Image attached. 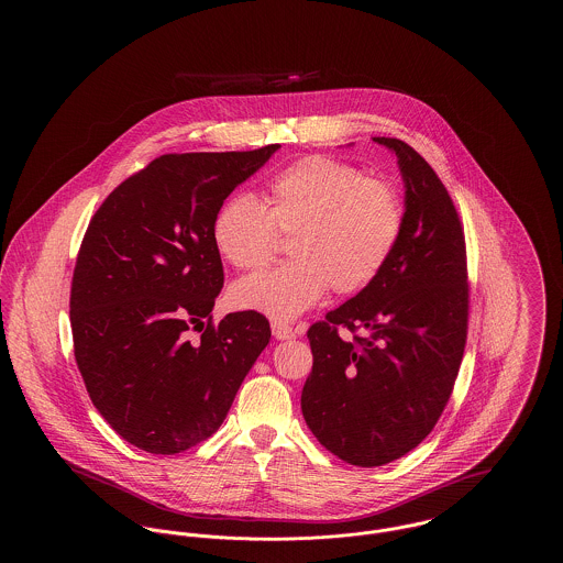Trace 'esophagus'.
Wrapping results in <instances>:
<instances>
[{
    "label": "esophagus",
    "instance_id": "34e87169",
    "mask_svg": "<svg viewBox=\"0 0 563 563\" xmlns=\"http://www.w3.org/2000/svg\"><path fill=\"white\" fill-rule=\"evenodd\" d=\"M272 335L276 340H294L295 329L289 324H283V322H272Z\"/></svg>",
    "mask_w": 563,
    "mask_h": 563
}]
</instances>
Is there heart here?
Masks as SVG:
<instances>
[{
  "mask_svg": "<svg viewBox=\"0 0 563 563\" xmlns=\"http://www.w3.org/2000/svg\"><path fill=\"white\" fill-rule=\"evenodd\" d=\"M401 194L349 162L310 156L274 175L268 209L251 194L230 196L214 214L213 244L234 268H266L276 230L294 234V262L239 280L230 299L272 321H294L329 291L374 285L401 241Z\"/></svg>",
  "mask_w": 563,
  "mask_h": 563,
  "instance_id": "obj_1",
  "label": "heart"
}]
</instances>
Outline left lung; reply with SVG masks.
Segmentation results:
<instances>
[{
  "label": "left lung",
  "instance_id": "8db88e82",
  "mask_svg": "<svg viewBox=\"0 0 563 563\" xmlns=\"http://www.w3.org/2000/svg\"><path fill=\"white\" fill-rule=\"evenodd\" d=\"M374 141L401 168V241L374 285L308 329L314 365L301 390L303 420L322 448L367 468L429 437L454 390L468 329L466 246L448 189L401 139ZM340 325L353 338L340 339Z\"/></svg>",
  "mask_w": 563,
  "mask_h": 563
}]
</instances>
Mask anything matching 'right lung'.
I'll return each instance as SVG.
<instances>
[{"label":"right lung","mask_w":563,"mask_h":563,"mask_svg":"<svg viewBox=\"0 0 563 563\" xmlns=\"http://www.w3.org/2000/svg\"><path fill=\"white\" fill-rule=\"evenodd\" d=\"M278 147L166 154L88 223L69 299L76 363L109 427L143 452L179 454L209 439L268 346L260 312L211 321L223 287L213 221ZM189 328L201 331L196 343Z\"/></svg>","instance_id":"add662e5"}]
</instances>
